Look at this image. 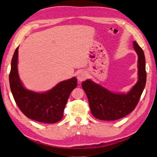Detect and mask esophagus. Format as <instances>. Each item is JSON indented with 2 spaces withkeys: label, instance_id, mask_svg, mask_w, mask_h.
<instances>
[{
  "label": "esophagus",
  "instance_id": "1",
  "mask_svg": "<svg viewBox=\"0 0 157 157\" xmlns=\"http://www.w3.org/2000/svg\"><path fill=\"white\" fill-rule=\"evenodd\" d=\"M86 77H87V74L85 71H81V72L78 74V76H77L78 80L80 82L84 81V80L86 78Z\"/></svg>",
  "mask_w": 157,
  "mask_h": 157
}]
</instances>
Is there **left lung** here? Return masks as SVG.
Listing matches in <instances>:
<instances>
[{
  "label": "left lung",
  "mask_w": 157,
  "mask_h": 157,
  "mask_svg": "<svg viewBox=\"0 0 157 157\" xmlns=\"http://www.w3.org/2000/svg\"><path fill=\"white\" fill-rule=\"evenodd\" d=\"M134 48L138 56V80L127 94L111 92L90 80L82 83L86 93L90 110L94 117L102 121H115L124 117L134 110L146 84L145 59L144 52L136 41Z\"/></svg>",
  "instance_id": "8db88e82"
}]
</instances>
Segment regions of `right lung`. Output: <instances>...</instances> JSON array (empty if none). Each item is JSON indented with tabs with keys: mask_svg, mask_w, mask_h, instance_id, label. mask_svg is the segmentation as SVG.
<instances>
[{
	"mask_svg": "<svg viewBox=\"0 0 157 157\" xmlns=\"http://www.w3.org/2000/svg\"><path fill=\"white\" fill-rule=\"evenodd\" d=\"M18 47L13 55L9 81L11 92L17 107L29 118L38 122L54 124L63 117V111L70 94L77 86L73 77L61 81L44 93H37L25 89L17 72Z\"/></svg>",
	"mask_w": 157,
	"mask_h": 157,
	"instance_id": "obj_1",
	"label": "right lung"
}]
</instances>
